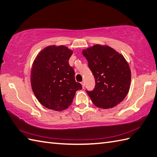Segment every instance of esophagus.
<instances>
[{
  "instance_id": "esophagus-1",
  "label": "esophagus",
  "mask_w": 157,
  "mask_h": 157,
  "mask_svg": "<svg viewBox=\"0 0 157 157\" xmlns=\"http://www.w3.org/2000/svg\"><path fill=\"white\" fill-rule=\"evenodd\" d=\"M81 83V85H82V87L84 88L85 86V81H82Z\"/></svg>"
}]
</instances>
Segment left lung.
<instances>
[{"instance_id": "left-lung-1", "label": "left lung", "mask_w": 157, "mask_h": 157, "mask_svg": "<svg viewBox=\"0 0 157 157\" xmlns=\"http://www.w3.org/2000/svg\"><path fill=\"white\" fill-rule=\"evenodd\" d=\"M95 80V88L86 90L95 106L109 109L126 97L130 86L131 71L126 60L113 48L96 44L82 51Z\"/></svg>"}]
</instances>
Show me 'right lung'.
Segmentation results:
<instances>
[{
	"label": "right lung",
	"instance_id": "add662e5",
	"mask_svg": "<svg viewBox=\"0 0 157 157\" xmlns=\"http://www.w3.org/2000/svg\"><path fill=\"white\" fill-rule=\"evenodd\" d=\"M73 52L64 46H50L41 50L33 63L31 85L41 105L60 111L68 108L76 90L82 85L76 82L75 71L68 60Z\"/></svg>",
	"mask_w": 157,
	"mask_h": 157
}]
</instances>
